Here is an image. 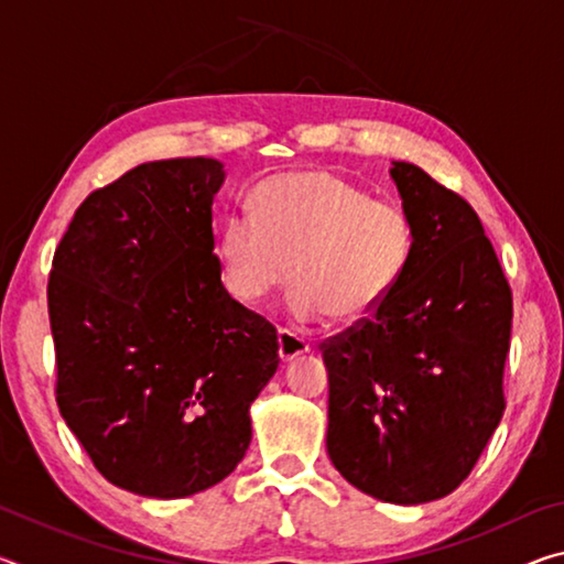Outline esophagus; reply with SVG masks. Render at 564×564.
Here are the masks:
<instances>
[{"label":"esophagus","instance_id":"esophagus-1","mask_svg":"<svg viewBox=\"0 0 564 564\" xmlns=\"http://www.w3.org/2000/svg\"><path fill=\"white\" fill-rule=\"evenodd\" d=\"M308 350H311L308 340L295 336V333H291V330H283V328L279 330V356L283 362H291L293 358H299Z\"/></svg>","mask_w":564,"mask_h":564}]
</instances>
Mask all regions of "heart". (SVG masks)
Here are the masks:
<instances>
[{"instance_id": "heart-1", "label": "heart", "mask_w": 564, "mask_h": 564, "mask_svg": "<svg viewBox=\"0 0 564 564\" xmlns=\"http://www.w3.org/2000/svg\"><path fill=\"white\" fill-rule=\"evenodd\" d=\"M250 214L226 218L218 269L226 291L246 305L261 303L283 281L295 321L328 316L366 321L408 271L415 248L410 216L370 202L366 191L328 171H301L256 186Z\"/></svg>"}]
</instances>
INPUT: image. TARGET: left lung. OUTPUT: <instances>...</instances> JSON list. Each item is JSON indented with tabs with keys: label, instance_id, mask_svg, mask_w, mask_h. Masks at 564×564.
<instances>
[{
	"label": "left lung",
	"instance_id": "obj_1",
	"mask_svg": "<svg viewBox=\"0 0 564 564\" xmlns=\"http://www.w3.org/2000/svg\"><path fill=\"white\" fill-rule=\"evenodd\" d=\"M390 178L413 259L378 311L323 343L326 447L352 488L423 505L470 475L500 425L512 293L465 198L408 161Z\"/></svg>",
	"mask_w": 564,
	"mask_h": 564
}]
</instances>
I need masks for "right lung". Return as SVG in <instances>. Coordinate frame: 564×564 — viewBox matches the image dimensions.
Masks as SVG:
<instances>
[{
  "label": "right lung",
  "mask_w": 564,
  "mask_h": 564,
  "mask_svg": "<svg viewBox=\"0 0 564 564\" xmlns=\"http://www.w3.org/2000/svg\"><path fill=\"white\" fill-rule=\"evenodd\" d=\"M216 159L149 161L84 202L54 253L56 405L111 485L188 498L236 470L279 368L269 321L214 253Z\"/></svg>",
  "instance_id": "add662e5"
}]
</instances>
